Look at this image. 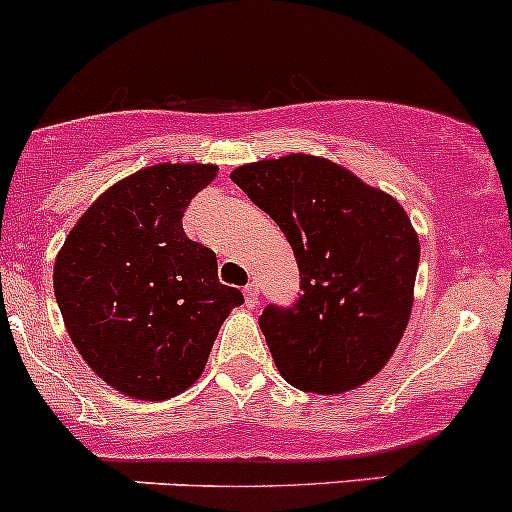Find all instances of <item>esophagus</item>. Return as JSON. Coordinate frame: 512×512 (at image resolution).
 Returning <instances> with one entry per match:
<instances>
[{
    "mask_svg": "<svg viewBox=\"0 0 512 512\" xmlns=\"http://www.w3.org/2000/svg\"><path fill=\"white\" fill-rule=\"evenodd\" d=\"M244 298H246V305H249V308H256V305H258V286H256V283H249V286L244 288Z\"/></svg>",
    "mask_w": 512,
    "mask_h": 512,
    "instance_id": "esophagus-1",
    "label": "esophagus"
}]
</instances>
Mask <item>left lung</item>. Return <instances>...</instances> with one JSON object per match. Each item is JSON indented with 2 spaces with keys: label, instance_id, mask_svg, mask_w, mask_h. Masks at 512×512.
<instances>
[{
  "label": "left lung",
  "instance_id": "1",
  "mask_svg": "<svg viewBox=\"0 0 512 512\" xmlns=\"http://www.w3.org/2000/svg\"><path fill=\"white\" fill-rule=\"evenodd\" d=\"M293 246L303 295L258 318L295 389L342 394L389 362L409 325L419 236L392 194L328 157L291 152L231 172Z\"/></svg>",
  "mask_w": 512,
  "mask_h": 512
}]
</instances>
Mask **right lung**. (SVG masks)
<instances>
[{"label":"right lung","mask_w":512,"mask_h":512,"mask_svg":"<svg viewBox=\"0 0 512 512\" xmlns=\"http://www.w3.org/2000/svg\"><path fill=\"white\" fill-rule=\"evenodd\" d=\"M219 167L160 162L133 172L81 214L54 263L63 325L86 365L140 402L177 397L202 377L226 315L244 303L221 286L217 254L182 217Z\"/></svg>","instance_id":"obj_1"}]
</instances>
